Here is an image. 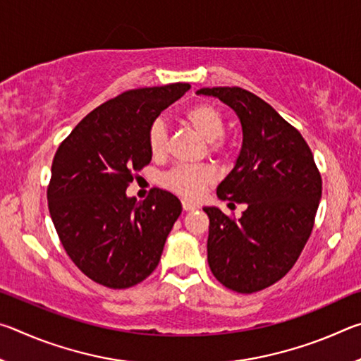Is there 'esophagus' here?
<instances>
[{"instance_id": "obj_1", "label": "esophagus", "mask_w": 361, "mask_h": 361, "mask_svg": "<svg viewBox=\"0 0 361 361\" xmlns=\"http://www.w3.org/2000/svg\"><path fill=\"white\" fill-rule=\"evenodd\" d=\"M181 204H183V210H185V212H192V210H195L199 207L197 204H194V202H191V200H188V199H183Z\"/></svg>"}]
</instances>
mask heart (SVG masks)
Instances as JSON below:
<instances>
[{"label": "heart", "instance_id": "1", "mask_svg": "<svg viewBox=\"0 0 361 361\" xmlns=\"http://www.w3.org/2000/svg\"><path fill=\"white\" fill-rule=\"evenodd\" d=\"M185 119L192 129L209 142L210 151L223 154L226 145L223 140L224 133V116L216 106L210 103H199L189 108L185 113ZM148 148L154 157L166 154L167 149V127L162 119L151 122L148 129ZM215 180L213 170L205 166H178L170 170L164 176V185L173 192L185 197H197L204 189Z\"/></svg>", "mask_w": 361, "mask_h": 361}]
</instances>
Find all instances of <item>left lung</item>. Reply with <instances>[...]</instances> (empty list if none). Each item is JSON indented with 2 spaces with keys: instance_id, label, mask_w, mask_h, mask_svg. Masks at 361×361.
<instances>
[{
  "instance_id": "8db88e82",
  "label": "left lung",
  "mask_w": 361,
  "mask_h": 361,
  "mask_svg": "<svg viewBox=\"0 0 361 361\" xmlns=\"http://www.w3.org/2000/svg\"><path fill=\"white\" fill-rule=\"evenodd\" d=\"M197 94L234 109L243 133L235 166L216 195L247 210L232 219L218 207H204L210 219L207 259L226 288L256 293L298 261L314 228L322 176L301 133L259 97L240 87H204Z\"/></svg>"
}]
</instances>
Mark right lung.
I'll use <instances>...</instances> for the list:
<instances>
[{
	"mask_svg": "<svg viewBox=\"0 0 361 361\" xmlns=\"http://www.w3.org/2000/svg\"><path fill=\"white\" fill-rule=\"evenodd\" d=\"M189 89L127 90L85 116L54 156L49 213L66 255L97 283L129 288L161 261L181 202L159 188L138 202L126 189L151 162V122Z\"/></svg>",
	"mask_w": 361,
	"mask_h": 361,
	"instance_id": "right-lung-1",
	"label": "right lung"
}]
</instances>
